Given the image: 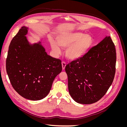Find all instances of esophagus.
<instances>
[{
    "mask_svg": "<svg viewBox=\"0 0 127 127\" xmlns=\"http://www.w3.org/2000/svg\"><path fill=\"white\" fill-rule=\"evenodd\" d=\"M61 64H62V67H63V69H64L65 67H66V63L64 62V61H62V63H61Z\"/></svg>",
    "mask_w": 127,
    "mask_h": 127,
    "instance_id": "esophagus-1",
    "label": "esophagus"
}]
</instances>
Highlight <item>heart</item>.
<instances>
[{"label":"heart","mask_w":127,"mask_h":127,"mask_svg":"<svg viewBox=\"0 0 127 127\" xmlns=\"http://www.w3.org/2000/svg\"><path fill=\"white\" fill-rule=\"evenodd\" d=\"M57 41L51 39V47L57 55L61 53L62 49H66V56L70 60H76L85 56L93 46V37L88 34L79 32L61 33L56 37Z\"/></svg>","instance_id":"heart-1"}]
</instances>
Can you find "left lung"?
Wrapping results in <instances>:
<instances>
[{
  "label": "left lung",
  "instance_id": "obj_1",
  "mask_svg": "<svg viewBox=\"0 0 127 127\" xmlns=\"http://www.w3.org/2000/svg\"><path fill=\"white\" fill-rule=\"evenodd\" d=\"M116 58L114 44L108 36L81 58L67 64L68 90L73 99L84 104L99 101L113 81Z\"/></svg>",
  "mask_w": 127,
  "mask_h": 127
}]
</instances>
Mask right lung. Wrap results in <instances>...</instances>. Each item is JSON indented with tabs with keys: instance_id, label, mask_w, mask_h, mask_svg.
<instances>
[{
	"instance_id": "add662e5",
	"label": "right lung",
	"mask_w": 127,
	"mask_h": 127,
	"mask_svg": "<svg viewBox=\"0 0 127 127\" xmlns=\"http://www.w3.org/2000/svg\"><path fill=\"white\" fill-rule=\"evenodd\" d=\"M28 28L23 26L11 41L6 71L14 89L33 101L47 96L56 77L62 71L60 59L48 55L41 42L30 44Z\"/></svg>"
}]
</instances>
